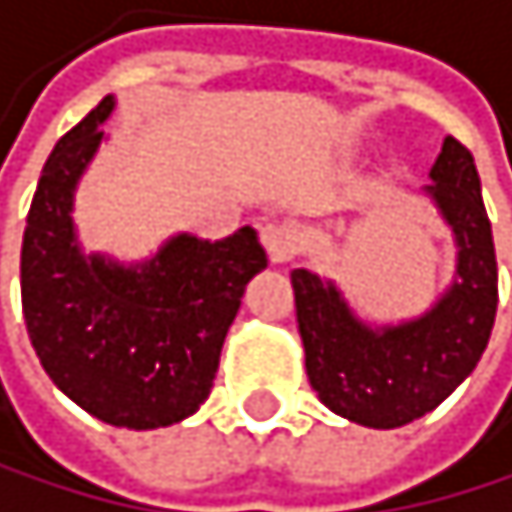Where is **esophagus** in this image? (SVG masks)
<instances>
[{"label": "esophagus", "mask_w": 512, "mask_h": 512, "mask_svg": "<svg viewBox=\"0 0 512 512\" xmlns=\"http://www.w3.org/2000/svg\"><path fill=\"white\" fill-rule=\"evenodd\" d=\"M262 243L265 250H269V259L275 265H284V262H294L303 250V234L297 225L290 222H272L262 228Z\"/></svg>", "instance_id": "34e87169"}]
</instances>
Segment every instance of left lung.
Here are the masks:
<instances>
[{"instance_id":"left-lung-1","label":"left lung","mask_w":512,"mask_h":512,"mask_svg":"<svg viewBox=\"0 0 512 512\" xmlns=\"http://www.w3.org/2000/svg\"><path fill=\"white\" fill-rule=\"evenodd\" d=\"M419 190L454 237V278L419 316L375 322L338 281L294 269L297 325L312 391L356 425L400 428L444 403L482 359L497 312V259L472 153L444 137Z\"/></svg>"}]
</instances>
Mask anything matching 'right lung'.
<instances>
[{"label": "right lung", "instance_id": "obj_1", "mask_svg": "<svg viewBox=\"0 0 512 512\" xmlns=\"http://www.w3.org/2000/svg\"><path fill=\"white\" fill-rule=\"evenodd\" d=\"M115 106L102 99L43 165L21 243V306L58 391L115 428L149 432L200 410L243 290L269 259L250 225L215 243L178 231L140 262L87 253L74 193Z\"/></svg>", "mask_w": 512, "mask_h": 512}]
</instances>
